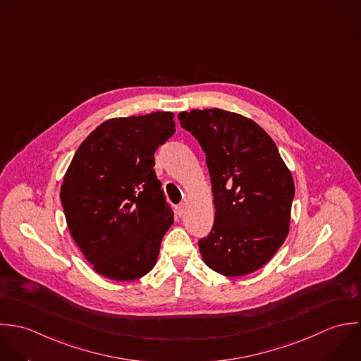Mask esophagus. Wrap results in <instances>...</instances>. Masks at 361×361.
I'll use <instances>...</instances> for the list:
<instances>
[{
  "label": "esophagus",
  "mask_w": 361,
  "mask_h": 361,
  "mask_svg": "<svg viewBox=\"0 0 361 361\" xmlns=\"http://www.w3.org/2000/svg\"><path fill=\"white\" fill-rule=\"evenodd\" d=\"M184 211H185V205L184 204H180L177 208H176V212L178 216H183L184 215Z\"/></svg>",
  "instance_id": "1"
}]
</instances>
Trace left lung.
<instances>
[{
  "mask_svg": "<svg viewBox=\"0 0 361 361\" xmlns=\"http://www.w3.org/2000/svg\"><path fill=\"white\" fill-rule=\"evenodd\" d=\"M180 124L207 154L215 221L204 262L224 276L264 267L286 240L294 183L272 138L252 120L220 109L181 111Z\"/></svg>",
  "mask_w": 361,
  "mask_h": 361,
  "instance_id": "left-lung-1",
  "label": "left lung"
}]
</instances>
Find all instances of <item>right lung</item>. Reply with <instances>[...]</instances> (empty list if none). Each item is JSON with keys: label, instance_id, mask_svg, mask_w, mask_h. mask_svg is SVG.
Returning <instances> with one entry per match:
<instances>
[{"label": "right lung", "instance_id": "right-lung-1", "mask_svg": "<svg viewBox=\"0 0 361 361\" xmlns=\"http://www.w3.org/2000/svg\"><path fill=\"white\" fill-rule=\"evenodd\" d=\"M174 114L111 118L80 144L64 176L61 204L73 241L113 281L142 278L173 224L154 152L176 133Z\"/></svg>", "mask_w": 361, "mask_h": 361}]
</instances>
